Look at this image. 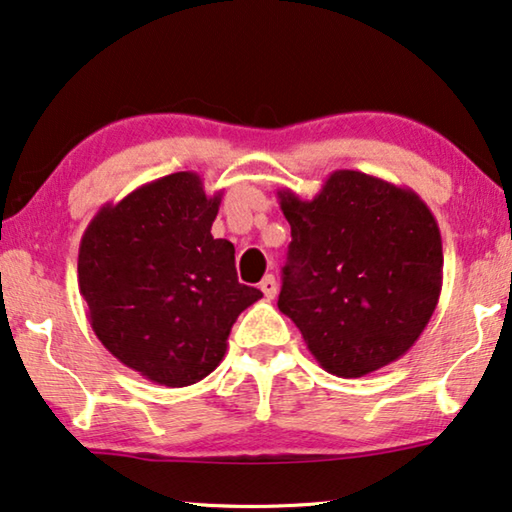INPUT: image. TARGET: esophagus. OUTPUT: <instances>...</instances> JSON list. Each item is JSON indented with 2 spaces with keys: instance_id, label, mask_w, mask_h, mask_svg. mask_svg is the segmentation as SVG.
Segmentation results:
<instances>
[{
  "instance_id": "34e87169",
  "label": "esophagus",
  "mask_w": 512,
  "mask_h": 512,
  "mask_svg": "<svg viewBox=\"0 0 512 512\" xmlns=\"http://www.w3.org/2000/svg\"><path fill=\"white\" fill-rule=\"evenodd\" d=\"M277 279L272 277V274H268V277H263V281H261V291H263V295L268 300H272L274 295H277Z\"/></svg>"
}]
</instances>
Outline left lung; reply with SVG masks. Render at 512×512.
I'll list each match as a JSON object with an SVG mask.
<instances>
[{
    "label": "left lung",
    "mask_w": 512,
    "mask_h": 512,
    "mask_svg": "<svg viewBox=\"0 0 512 512\" xmlns=\"http://www.w3.org/2000/svg\"><path fill=\"white\" fill-rule=\"evenodd\" d=\"M291 244L277 307L325 372L358 379L402 358L443 284L441 231L427 203L362 170H335L305 201L277 191Z\"/></svg>",
    "instance_id": "8db88e82"
}]
</instances>
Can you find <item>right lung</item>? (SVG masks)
<instances>
[{"mask_svg": "<svg viewBox=\"0 0 512 512\" xmlns=\"http://www.w3.org/2000/svg\"><path fill=\"white\" fill-rule=\"evenodd\" d=\"M221 191L182 170L106 203L78 251V288L99 342L168 388L203 381L224 360L244 309L263 298L235 272V247L212 238Z\"/></svg>", "mask_w": 512, "mask_h": 512, "instance_id": "1", "label": "right lung"}]
</instances>
